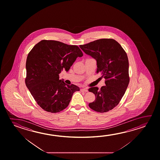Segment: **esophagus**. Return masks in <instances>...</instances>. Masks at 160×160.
I'll return each instance as SVG.
<instances>
[{"instance_id":"34e87169","label":"esophagus","mask_w":160,"mask_h":160,"mask_svg":"<svg viewBox=\"0 0 160 160\" xmlns=\"http://www.w3.org/2000/svg\"><path fill=\"white\" fill-rule=\"evenodd\" d=\"M80 91H81V92H87L88 90L86 88H81V89H80Z\"/></svg>"}]
</instances>
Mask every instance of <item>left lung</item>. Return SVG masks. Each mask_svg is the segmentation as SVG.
<instances>
[{
    "label": "left lung",
    "mask_w": 160,
    "mask_h": 160,
    "mask_svg": "<svg viewBox=\"0 0 160 160\" xmlns=\"http://www.w3.org/2000/svg\"><path fill=\"white\" fill-rule=\"evenodd\" d=\"M80 48L97 61V72L106 79L105 86L89 91L95 95L89 107L100 113L107 112L119 104L129 82L128 56L121 45L113 39H100Z\"/></svg>",
    "instance_id": "1"
}]
</instances>
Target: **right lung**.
Here are the masks:
<instances>
[{
  "instance_id": "1",
  "label": "right lung",
  "mask_w": 160,
  "mask_h": 160,
  "mask_svg": "<svg viewBox=\"0 0 160 160\" xmlns=\"http://www.w3.org/2000/svg\"><path fill=\"white\" fill-rule=\"evenodd\" d=\"M83 56L79 47L53 40H42L27 58L26 85L43 110L58 113L68 106L79 87L59 79L62 70H70L76 58Z\"/></svg>"
}]
</instances>
